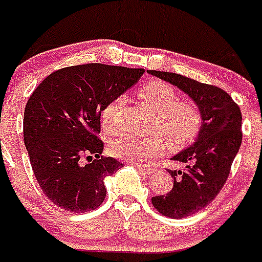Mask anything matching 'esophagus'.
I'll return each instance as SVG.
<instances>
[{
    "instance_id": "esophagus-1",
    "label": "esophagus",
    "mask_w": 262,
    "mask_h": 262,
    "mask_svg": "<svg viewBox=\"0 0 262 262\" xmlns=\"http://www.w3.org/2000/svg\"><path fill=\"white\" fill-rule=\"evenodd\" d=\"M136 167L137 170H139L142 173H144V175H152V173L156 172L155 168L152 167H141V166H136Z\"/></svg>"
}]
</instances>
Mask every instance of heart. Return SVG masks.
<instances>
[{
	"label": "heart",
	"instance_id": "obj_1",
	"mask_svg": "<svg viewBox=\"0 0 262 262\" xmlns=\"http://www.w3.org/2000/svg\"><path fill=\"white\" fill-rule=\"evenodd\" d=\"M138 97L146 106L157 113L156 134L137 137L124 134L110 144V153L119 160L143 165L166 150L186 147L196 138L203 123V115L195 102L178 100L175 90L162 81H149L139 89ZM119 101L114 100L101 112V125L106 133L116 129Z\"/></svg>",
	"mask_w": 262,
	"mask_h": 262
}]
</instances>
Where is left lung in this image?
I'll list each match as a JSON object with an SVG mask.
<instances>
[{
  "label": "left lung",
  "mask_w": 262,
  "mask_h": 262,
  "mask_svg": "<svg viewBox=\"0 0 262 262\" xmlns=\"http://www.w3.org/2000/svg\"><path fill=\"white\" fill-rule=\"evenodd\" d=\"M147 72L185 92L203 115L202 126L194 143L171 158L184 163L182 170H168L173 180L172 190L166 195L152 198V204L163 215L184 218L210 204L226 184L241 147V110L219 87L178 73Z\"/></svg>",
  "instance_id": "obj_1"
}]
</instances>
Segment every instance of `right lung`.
<instances>
[{
    "mask_svg": "<svg viewBox=\"0 0 262 262\" xmlns=\"http://www.w3.org/2000/svg\"><path fill=\"white\" fill-rule=\"evenodd\" d=\"M143 73L142 68L101 63L72 66L50 73L29 97L24 142L34 175L55 205L83 213L104 202V180L123 163L101 156L100 116ZM82 157L89 163L83 165Z\"/></svg>",
    "mask_w": 262,
    "mask_h": 262,
    "instance_id": "1",
    "label": "right lung"
}]
</instances>
